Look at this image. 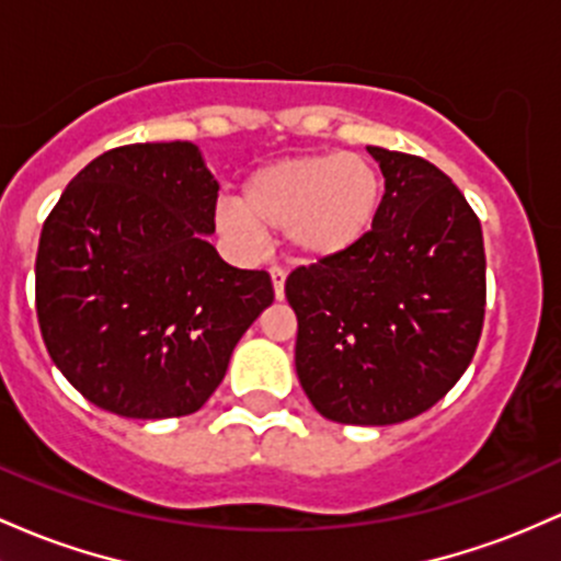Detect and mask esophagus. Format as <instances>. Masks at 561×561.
<instances>
[{"instance_id": "34e87169", "label": "esophagus", "mask_w": 561, "mask_h": 561, "mask_svg": "<svg viewBox=\"0 0 561 561\" xmlns=\"http://www.w3.org/2000/svg\"><path fill=\"white\" fill-rule=\"evenodd\" d=\"M285 279H287V271L282 266L271 268V285H274V295L276 300L285 298Z\"/></svg>"}]
</instances>
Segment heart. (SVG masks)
<instances>
[{
	"mask_svg": "<svg viewBox=\"0 0 561 561\" xmlns=\"http://www.w3.org/2000/svg\"><path fill=\"white\" fill-rule=\"evenodd\" d=\"M380 196L383 181L367 157L306 153L252 172L220 224L242 239L285 231L300 257L328 261L367 237Z\"/></svg>",
	"mask_w": 561,
	"mask_h": 561,
	"instance_id": "heart-1",
	"label": "heart"
}]
</instances>
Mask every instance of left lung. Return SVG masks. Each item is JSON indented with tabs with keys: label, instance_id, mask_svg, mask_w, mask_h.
<instances>
[{
	"label": "left lung",
	"instance_id": "left-lung-1",
	"mask_svg": "<svg viewBox=\"0 0 561 561\" xmlns=\"http://www.w3.org/2000/svg\"><path fill=\"white\" fill-rule=\"evenodd\" d=\"M386 178L373 229L343 255L298 266L295 370L324 417L389 426L434 408L471 365L484 324L477 213L436 164L367 146Z\"/></svg>",
	"mask_w": 561,
	"mask_h": 561
}]
</instances>
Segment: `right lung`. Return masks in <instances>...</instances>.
<instances>
[{
	"label": "right lung",
	"instance_id": "add662e5",
	"mask_svg": "<svg viewBox=\"0 0 561 561\" xmlns=\"http://www.w3.org/2000/svg\"><path fill=\"white\" fill-rule=\"evenodd\" d=\"M218 181L188 140L101 153L60 194L36 250V317L55 367L101 410L191 415L274 300L266 271L207 242Z\"/></svg>",
	"mask_w": 561,
	"mask_h": 561
}]
</instances>
